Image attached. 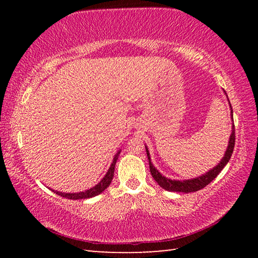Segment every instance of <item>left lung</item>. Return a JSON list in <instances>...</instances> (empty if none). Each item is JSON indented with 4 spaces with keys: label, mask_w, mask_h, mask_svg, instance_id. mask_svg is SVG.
Masks as SVG:
<instances>
[{
    "label": "left lung",
    "mask_w": 258,
    "mask_h": 258,
    "mask_svg": "<svg viewBox=\"0 0 258 258\" xmlns=\"http://www.w3.org/2000/svg\"><path fill=\"white\" fill-rule=\"evenodd\" d=\"M225 93V92H224ZM226 94V93H225ZM228 97V95H226ZM229 100V99H228ZM230 103V101H229ZM231 108V104H230ZM232 108H231V119H233V115H232ZM234 123L232 124V132H231L230 135V140H229V145L228 148H226V151L224 154V157L221 159L220 163H218L215 167L212 168L211 171H208L206 174H203L202 176H198L196 178H191V180H184V181H178V180H171V178L165 177L163 174H160L158 172L154 165L151 163V158H150V154L148 148L146 147V151H147V156L148 159H149V167H150V173L152 177L155 178V181L158 183V184L163 187V189L167 190V191H173V192H184V194H189V192H196L200 189H203L206 185H208L214 178H215L218 174L221 173L222 169L224 168V166L229 163V160L232 156V152L234 149V142H235V135H234Z\"/></svg>",
    "instance_id": "obj_1"
}]
</instances>
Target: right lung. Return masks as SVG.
Returning a JSON list of instances; mask_svg holds the SVG:
<instances>
[{
  "label": "right lung",
  "instance_id": "1",
  "mask_svg": "<svg viewBox=\"0 0 258 258\" xmlns=\"http://www.w3.org/2000/svg\"><path fill=\"white\" fill-rule=\"evenodd\" d=\"M120 154V151L117 152L113 157V160L110 165V167H109L108 172L106 175L103 176V178L101 181H100L97 185H94L93 187H91V189L86 190L84 192H75V194H66V192H60V191H54L52 190L53 192H55L56 195L61 196V197L63 198H67V199H72V200H77V199H87V198H92L95 197V196H98L103 192L104 190L107 189V187L110 185V183L112 181V177H113V173H115V165H116V161L118 159V155Z\"/></svg>",
  "mask_w": 258,
  "mask_h": 258
}]
</instances>
